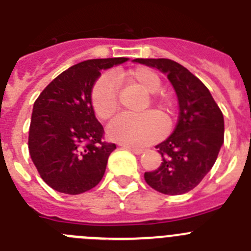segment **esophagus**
<instances>
[{
	"mask_svg": "<svg viewBox=\"0 0 251 251\" xmlns=\"http://www.w3.org/2000/svg\"><path fill=\"white\" fill-rule=\"evenodd\" d=\"M124 150H128L130 151L132 153H134V154H142V153L145 152V150L143 148H136V147H130V146H123Z\"/></svg>",
	"mask_w": 251,
	"mask_h": 251,
	"instance_id": "1",
	"label": "esophagus"
}]
</instances>
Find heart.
I'll use <instances>...</instances> for the list:
<instances>
[{
    "mask_svg": "<svg viewBox=\"0 0 251 251\" xmlns=\"http://www.w3.org/2000/svg\"><path fill=\"white\" fill-rule=\"evenodd\" d=\"M116 80H128L136 83L148 94H154L161 86V80L154 72L138 68L128 73L117 74L114 77L104 74L94 84L92 90V105L97 117L108 119L118 108V93ZM159 106L166 108L165 100H157ZM165 122L157 113H145L133 115L128 113L117 115L106 128L110 141L130 147H145L161 138L165 133Z\"/></svg>",
    "mask_w": 251,
    "mask_h": 251,
    "instance_id": "b5f03b06",
    "label": "heart"
}]
</instances>
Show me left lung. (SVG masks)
Listing matches in <instances>:
<instances>
[{
	"instance_id": "obj_1",
	"label": "left lung",
	"mask_w": 251,
	"mask_h": 251,
	"mask_svg": "<svg viewBox=\"0 0 251 251\" xmlns=\"http://www.w3.org/2000/svg\"><path fill=\"white\" fill-rule=\"evenodd\" d=\"M167 75L178 99V121L166 141L156 146L162 156L146 182L165 195H182L202 181L224 145V115L211 93L185 66L170 59H134Z\"/></svg>"
}]
</instances>
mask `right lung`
I'll return each instance as SVG.
<instances>
[{
  "label": "right lung",
  "mask_w": 251,
  "mask_h": 251,
  "mask_svg": "<svg viewBox=\"0 0 251 251\" xmlns=\"http://www.w3.org/2000/svg\"><path fill=\"white\" fill-rule=\"evenodd\" d=\"M127 57L93 59L73 65L51 81L34 104L28 151L41 178L55 191L79 195L100 182L114 143L103 142L92 90L101 70Z\"/></svg>",
  "instance_id": "right-lung-1"
}]
</instances>
